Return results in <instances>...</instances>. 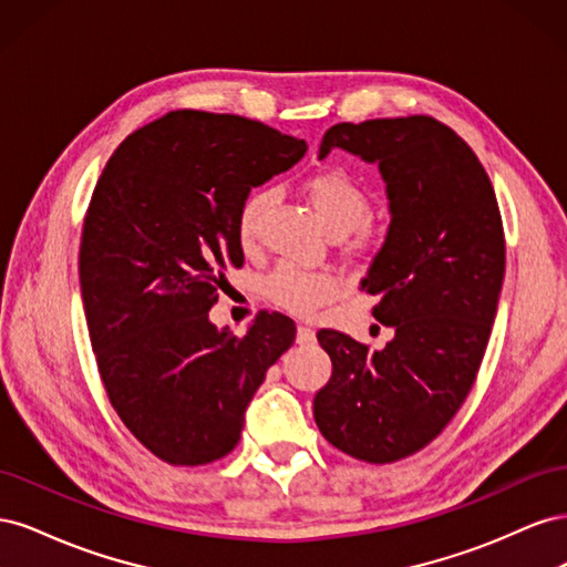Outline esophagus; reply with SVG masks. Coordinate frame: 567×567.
Instances as JSON below:
<instances>
[{
	"label": "esophagus",
	"instance_id": "34e87169",
	"mask_svg": "<svg viewBox=\"0 0 567 567\" xmlns=\"http://www.w3.org/2000/svg\"><path fill=\"white\" fill-rule=\"evenodd\" d=\"M298 342H300V346H310V342H315V329L300 323L298 326Z\"/></svg>",
	"mask_w": 567,
	"mask_h": 567
}]
</instances>
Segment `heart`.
<instances>
[{"label":"heart","mask_w":567,"mask_h":567,"mask_svg":"<svg viewBox=\"0 0 567 567\" xmlns=\"http://www.w3.org/2000/svg\"><path fill=\"white\" fill-rule=\"evenodd\" d=\"M302 194L310 200L319 225L329 236L357 231L364 236L362 221L371 213V198L348 169L329 167L302 182ZM271 200L267 188H252L236 210V238L241 248H250L260 229V219ZM338 279L326 269H302L296 265H279L265 281V293L271 302L296 315H310L326 300L338 293Z\"/></svg>","instance_id":"1"}]
</instances>
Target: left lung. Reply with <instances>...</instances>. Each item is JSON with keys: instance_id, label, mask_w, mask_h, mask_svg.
I'll return each instance as SVG.
<instances>
[{"instance_id": "1", "label": "left lung", "mask_w": 567, "mask_h": 567, "mask_svg": "<svg viewBox=\"0 0 567 567\" xmlns=\"http://www.w3.org/2000/svg\"><path fill=\"white\" fill-rule=\"evenodd\" d=\"M333 148L379 163L385 182L390 227L362 290L394 338L369 350L317 333L333 373L315 421L340 452L392 463L433 442L475 383L506 269L502 215L473 148L431 115L333 125L319 158Z\"/></svg>"}]
</instances>
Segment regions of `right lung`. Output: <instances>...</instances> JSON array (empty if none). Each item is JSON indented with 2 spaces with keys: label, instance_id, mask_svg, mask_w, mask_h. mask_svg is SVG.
<instances>
[{
  "label": "right lung",
  "instance_id": "add662e5",
  "mask_svg": "<svg viewBox=\"0 0 567 567\" xmlns=\"http://www.w3.org/2000/svg\"><path fill=\"white\" fill-rule=\"evenodd\" d=\"M307 151L257 120L173 111L115 148L90 200L80 288L96 367L120 421L161 461L203 466L241 440L296 323L262 312L246 336L208 312L244 265L236 210Z\"/></svg>",
  "mask_w": 567,
  "mask_h": 567
}]
</instances>
